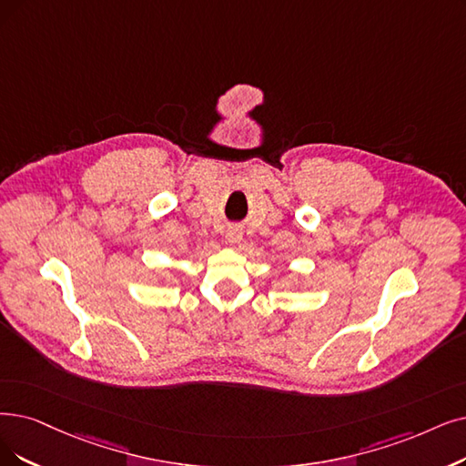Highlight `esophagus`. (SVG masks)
<instances>
[{
    "mask_svg": "<svg viewBox=\"0 0 466 466\" xmlns=\"http://www.w3.org/2000/svg\"><path fill=\"white\" fill-rule=\"evenodd\" d=\"M226 240L229 245H238L240 240H243V231H240L238 228H229L226 233Z\"/></svg>",
    "mask_w": 466,
    "mask_h": 466,
    "instance_id": "34e87169",
    "label": "esophagus"
}]
</instances>
